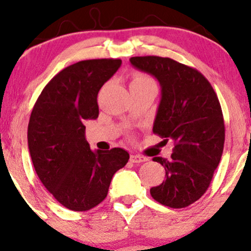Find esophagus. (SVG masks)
<instances>
[{"label": "esophagus", "mask_w": 251, "mask_h": 251, "mask_svg": "<svg viewBox=\"0 0 251 251\" xmlns=\"http://www.w3.org/2000/svg\"><path fill=\"white\" fill-rule=\"evenodd\" d=\"M132 163H144L148 160V158L142 157V155H138V154H132L131 158H129Z\"/></svg>", "instance_id": "34e87169"}]
</instances>
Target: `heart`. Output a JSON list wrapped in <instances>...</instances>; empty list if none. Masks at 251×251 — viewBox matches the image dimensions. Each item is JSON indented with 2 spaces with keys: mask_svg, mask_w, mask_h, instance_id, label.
Segmentation results:
<instances>
[{
  "mask_svg": "<svg viewBox=\"0 0 251 251\" xmlns=\"http://www.w3.org/2000/svg\"><path fill=\"white\" fill-rule=\"evenodd\" d=\"M135 85H154L153 80L144 73H134L132 76L131 86Z\"/></svg>",
  "mask_w": 251,
  "mask_h": 251,
  "instance_id": "1",
  "label": "heart"
}]
</instances>
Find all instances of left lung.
Masks as SVG:
<instances>
[{
  "label": "left lung",
  "mask_w": 251,
  "mask_h": 251,
  "mask_svg": "<svg viewBox=\"0 0 251 251\" xmlns=\"http://www.w3.org/2000/svg\"><path fill=\"white\" fill-rule=\"evenodd\" d=\"M129 61L159 81L162 100L153 133L175 143L171 159L153 158L165 169V180L150 194L165 206L185 208L205 194L223 153L226 127L220 100L201 72L170 57L134 56Z\"/></svg>",
  "instance_id": "obj_1"
}]
</instances>
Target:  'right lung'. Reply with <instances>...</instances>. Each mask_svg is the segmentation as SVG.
<instances>
[{"mask_svg": "<svg viewBox=\"0 0 251 251\" xmlns=\"http://www.w3.org/2000/svg\"><path fill=\"white\" fill-rule=\"evenodd\" d=\"M120 65V59H93L68 66L45 86L31 111L28 148L34 169L54 198L73 211L101 203L113 175L129 159L120 148L92 151L83 125L99 116L98 93Z\"/></svg>", "mask_w": 251, "mask_h": 251, "instance_id": "right-lung-1", "label": "right lung"}]
</instances>
